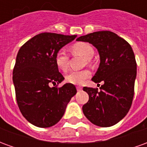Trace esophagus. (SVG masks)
<instances>
[{
	"instance_id": "esophagus-1",
	"label": "esophagus",
	"mask_w": 147,
	"mask_h": 147,
	"mask_svg": "<svg viewBox=\"0 0 147 147\" xmlns=\"http://www.w3.org/2000/svg\"><path fill=\"white\" fill-rule=\"evenodd\" d=\"M76 89H77V90H78V91H80V90H82V89H83V88H82V86H78L76 87Z\"/></svg>"
}]
</instances>
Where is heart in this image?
I'll use <instances>...</instances> for the list:
<instances>
[{
	"instance_id": "1",
	"label": "heart",
	"mask_w": 147,
	"mask_h": 147,
	"mask_svg": "<svg viewBox=\"0 0 147 147\" xmlns=\"http://www.w3.org/2000/svg\"><path fill=\"white\" fill-rule=\"evenodd\" d=\"M71 51L82 56L86 60H90L94 56V50L91 45L85 42H78L72 45ZM55 64L57 67L62 71H67L68 67V56L64 49H61L57 53L55 57ZM90 76L89 71H71L66 75L65 80L71 84H82Z\"/></svg>"
}]
</instances>
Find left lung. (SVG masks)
<instances>
[{
	"instance_id": "obj_1",
	"label": "left lung",
	"mask_w": 147,
	"mask_h": 147,
	"mask_svg": "<svg viewBox=\"0 0 147 147\" xmlns=\"http://www.w3.org/2000/svg\"><path fill=\"white\" fill-rule=\"evenodd\" d=\"M89 42L98 51L100 64L92 81H103L100 91L83 87L89 101L83 106L85 117L97 126L111 127L128 113L134 97L137 64L131 46L117 34L103 30L76 39Z\"/></svg>"
}]
</instances>
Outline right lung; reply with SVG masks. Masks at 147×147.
<instances>
[{"mask_svg":"<svg viewBox=\"0 0 147 147\" xmlns=\"http://www.w3.org/2000/svg\"><path fill=\"white\" fill-rule=\"evenodd\" d=\"M76 35L42 33L27 41L18 52L12 80L16 101L26 120L38 127L58 123L76 86L65 83L60 88L50 86L64 80L55 64L56 54Z\"/></svg>","mask_w":147,"mask_h":147,"instance_id":"add662e5","label":"right lung"}]
</instances>
